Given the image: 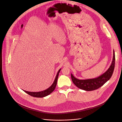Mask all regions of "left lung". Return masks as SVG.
Masks as SVG:
<instances>
[{
  "mask_svg": "<svg viewBox=\"0 0 122 122\" xmlns=\"http://www.w3.org/2000/svg\"><path fill=\"white\" fill-rule=\"evenodd\" d=\"M115 62V53L113 51V60L109 68L104 74L96 78L79 80L71 74V79L74 84L78 88L86 91L94 90L101 87L108 81L113 74Z\"/></svg>",
  "mask_w": 122,
  "mask_h": 122,
  "instance_id": "obj_1",
  "label": "left lung"
}]
</instances>
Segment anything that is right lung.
<instances>
[{"instance_id": "right-lung-1", "label": "right lung", "mask_w": 122, "mask_h": 122, "mask_svg": "<svg viewBox=\"0 0 122 122\" xmlns=\"http://www.w3.org/2000/svg\"><path fill=\"white\" fill-rule=\"evenodd\" d=\"M61 70V69H59L58 71L57 75L56 76L55 79L52 85L47 89H45V90L40 91V92H29V91H27L25 90H23L25 92L27 93L28 94H29L30 96H32L34 97H37V98H42L44 97L45 96H48L50 94H51L55 89L56 85H57V81H58V78L59 77V74Z\"/></svg>"}]
</instances>
